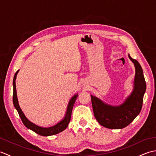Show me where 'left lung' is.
<instances>
[{
  "label": "left lung",
  "instance_id": "obj_1",
  "mask_svg": "<svg viewBox=\"0 0 156 156\" xmlns=\"http://www.w3.org/2000/svg\"><path fill=\"white\" fill-rule=\"evenodd\" d=\"M129 58L133 63L135 74L133 88L131 93L121 105L113 106L106 103L95 96H91L92 106L97 121L103 127L108 129H122L127 127L140 114L146 90L143 69L136 59Z\"/></svg>",
  "mask_w": 156,
  "mask_h": 156
}]
</instances>
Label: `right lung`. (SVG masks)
Listing matches in <instances>:
<instances>
[{"label":"right lung","instance_id":"add662e5","mask_svg":"<svg viewBox=\"0 0 156 156\" xmlns=\"http://www.w3.org/2000/svg\"><path fill=\"white\" fill-rule=\"evenodd\" d=\"M19 71V69L16 71V72L15 73V74L14 76V78H13L12 102H13V105H14L15 108H16V110L18 112L19 117L21 119L23 123L24 124V125L27 128L31 129V131H34L35 133H37L40 135H42V136H50V135L58 134L64 130H65V129L68 127L69 122V121H70L72 108H73V107H74L75 101L76 100V98H77L78 94H74L71 98L70 100L69 101L67 109H66V114L64 115V117L60 121L58 122V123L55 124V125L51 126V127H40V126L35 125V123H34V122H32L29 121V119L25 117V115H24V113H23V112L22 111L21 108H20V106L19 105L18 98H17V94H16V84H15L16 76H17Z\"/></svg>","mask_w":156,"mask_h":156}]
</instances>
